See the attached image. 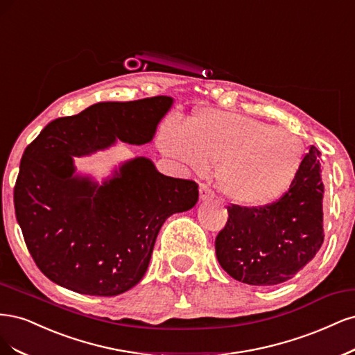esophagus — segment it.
Here are the masks:
<instances>
[{
	"label": "esophagus",
	"mask_w": 355,
	"mask_h": 355,
	"mask_svg": "<svg viewBox=\"0 0 355 355\" xmlns=\"http://www.w3.org/2000/svg\"><path fill=\"white\" fill-rule=\"evenodd\" d=\"M214 196H215L214 191L207 184H200V187H199V198H200L202 202L214 199Z\"/></svg>",
	"instance_id": "1"
}]
</instances>
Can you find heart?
<instances>
[{
  "label": "heart",
  "mask_w": 355,
  "mask_h": 355,
  "mask_svg": "<svg viewBox=\"0 0 355 355\" xmlns=\"http://www.w3.org/2000/svg\"><path fill=\"white\" fill-rule=\"evenodd\" d=\"M161 152L205 174L216 165V186L248 209L267 208L282 199L304 162L300 137L276 125L236 113L202 110L189 127L166 119L157 132Z\"/></svg>",
  "instance_id": "b5f03b06"
}]
</instances>
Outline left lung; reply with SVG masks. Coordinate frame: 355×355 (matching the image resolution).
I'll return each mask as SVG.
<instances>
[{"label":"left lung","instance_id":"obj_1","mask_svg":"<svg viewBox=\"0 0 355 355\" xmlns=\"http://www.w3.org/2000/svg\"><path fill=\"white\" fill-rule=\"evenodd\" d=\"M320 152L314 146L293 186L267 208L228 207L225 227L215 239L220 266L239 282L274 286L292 279L324 240Z\"/></svg>","mask_w":355,"mask_h":355}]
</instances>
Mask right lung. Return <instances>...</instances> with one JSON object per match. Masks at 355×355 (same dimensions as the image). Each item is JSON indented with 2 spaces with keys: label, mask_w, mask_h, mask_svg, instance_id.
Listing matches in <instances>:
<instances>
[{
  "label": "right lung",
  "mask_w": 355,
  "mask_h": 355,
  "mask_svg": "<svg viewBox=\"0 0 355 355\" xmlns=\"http://www.w3.org/2000/svg\"><path fill=\"white\" fill-rule=\"evenodd\" d=\"M173 103L168 96L97 103L50 122L28 146L15 187L16 218L51 282L94 296L130 291L143 279L166 218L196 205V182L161 174L144 156L121 164L101 184L73 164L118 140L152 141Z\"/></svg>",
  "instance_id": "obj_1"
}]
</instances>
